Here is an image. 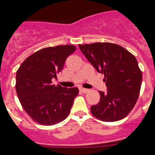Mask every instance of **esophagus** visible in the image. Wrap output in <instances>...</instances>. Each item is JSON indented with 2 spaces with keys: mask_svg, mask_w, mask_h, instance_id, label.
<instances>
[{
  "mask_svg": "<svg viewBox=\"0 0 155 155\" xmlns=\"http://www.w3.org/2000/svg\"><path fill=\"white\" fill-rule=\"evenodd\" d=\"M80 91L81 92H83V93H87V92H89V90L86 89V88H84V87H80Z\"/></svg>",
  "mask_w": 155,
  "mask_h": 155,
  "instance_id": "34e87169",
  "label": "esophagus"
}]
</instances>
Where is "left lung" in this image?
<instances>
[{
    "label": "left lung",
    "instance_id": "1",
    "mask_svg": "<svg viewBox=\"0 0 155 155\" xmlns=\"http://www.w3.org/2000/svg\"><path fill=\"white\" fill-rule=\"evenodd\" d=\"M80 51L99 73L104 75L107 92L100 91L99 103L91 107L95 117L111 122L121 120L137 102L142 74L134 54L111 42L79 45Z\"/></svg>",
    "mask_w": 155,
    "mask_h": 155
}]
</instances>
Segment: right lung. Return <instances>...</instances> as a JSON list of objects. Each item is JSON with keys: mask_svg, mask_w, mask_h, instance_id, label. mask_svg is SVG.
Here are the masks:
<instances>
[{"mask_svg": "<svg viewBox=\"0 0 155 155\" xmlns=\"http://www.w3.org/2000/svg\"><path fill=\"white\" fill-rule=\"evenodd\" d=\"M75 49L73 45L46 47L25 58L17 71L16 92L19 101L38 124L55 125L69 115L79 89L54 85L51 80Z\"/></svg>", "mask_w": 155, "mask_h": 155, "instance_id": "1", "label": "right lung"}]
</instances>
